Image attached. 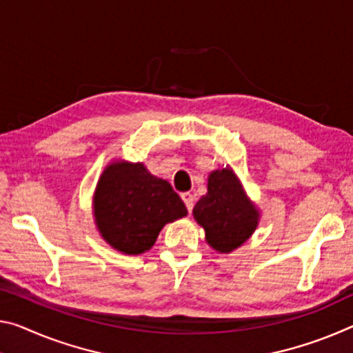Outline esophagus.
<instances>
[{"label": "esophagus", "mask_w": 353, "mask_h": 353, "mask_svg": "<svg viewBox=\"0 0 353 353\" xmlns=\"http://www.w3.org/2000/svg\"><path fill=\"white\" fill-rule=\"evenodd\" d=\"M182 201H183V203H185L187 210H188V212H192V209H193V204H194V198H193V194H192V193H182Z\"/></svg>", "instance_id": "34e87169"}]
</instances>
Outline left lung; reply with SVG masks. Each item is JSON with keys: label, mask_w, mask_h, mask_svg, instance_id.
<instances>
[{"label": "left lung", "mask_w": 353, "mask_h": 353, "mask_svg": "<svg viewBox=\"0 0 353 353\" xmlns=\"http://www.w3.org/2000/svg\"><path fill=\"white\" fill-rule=\"evenodd\" d=\"M193 216L204 229L209 247L229 254L253 236L261 212L232 168L226 165L207 177V193L193 207Z\"/></svg>", "instance_id": "obj_1"}]
</instances>
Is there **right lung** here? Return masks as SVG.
Masks as SVG:
<instances>
[{
  "instance_id": "1",
  "label": "right lung",
  "mask_w": 353,
  "mask_h": 353,
  "mask_svg": "<svg viewBox=\"0 0 353 353\" xmlns=\"http://www.w3.org/2000/svg\"><path fill=\"white\" fill-rule=\"evenodd\" d=\"M96 228L122 254H143L154 247L168 223L187 215V207L165 179L144 163L114 159L105 166L92 196Z\"/></svg>"
}]
</instances>
